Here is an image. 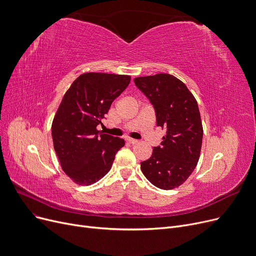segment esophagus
I'll return each mask as SVG.
<instances>
[{
	"instance_id": "34e87169",
	"label": "esophagus",
	"mask_w": 256,
	"mask_h": 256,
	"mask_svg": "<svg viewBox=\"0 0 256 256\" xmlns=\"http://www.w3.org/2000/svg\"><path fill=\"white\" fill-rule=\"evenodd\" d=\"M126 141L130 143V144H137L138 143V140H135V139H126Z\"/></svg>"
}]
</instances>
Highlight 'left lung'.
<instances>
[{
  "label": "left lung",
  "mask_w": 256,
  "mask_h": 256,
  "mask_svg": "<svg viewBox=\"0 0 256 256\" xmlns=\"http://www.w3.org/2000/svg\"><path fill=\"white\" fill-rule=\"evenodd\" d=\"M154 104L156 126L166 130L160 146L141 163L145 178L162 190L182 184L197 166L204 128L197 100L180 80L169 74L134 78Z\"/></svg>",
  "instance_id": "obj_1"
}]
</instances>
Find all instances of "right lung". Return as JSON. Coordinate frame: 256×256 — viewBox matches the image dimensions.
Returning a JSON list of instances; mask_svg holds the SVG:
<instances>
[{
	"mask_svg": "<svg viewBox=\"0 0 256 256\" xmlns=\"http://www.w3.org/2000/svg\"><path fill=\"white\" fill-rule=\"evenodd\" d=\"M130 82V76L87 72L76 78L64 94L52 124L54 148L74 182L90 186L110 171L124 140L96 128Z\"/></svg>",
	"mask_w": 256,
	"mask_h": 256,
	"instance_id": "right-lung-1",
	"label": "right lung"
}]
</instances>
